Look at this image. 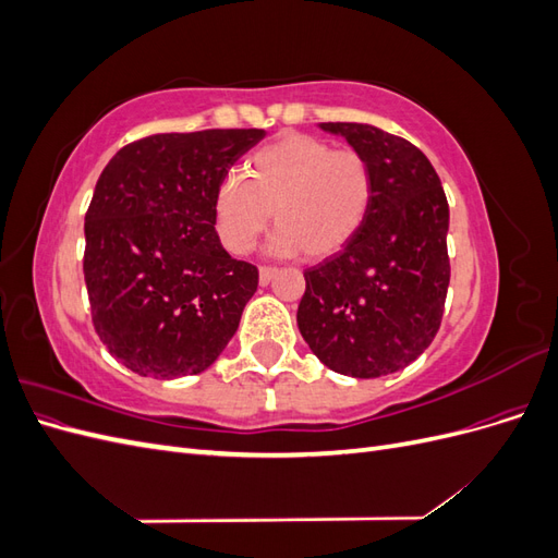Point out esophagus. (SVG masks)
I'll return each instance as SVG.
<instances>
[{
    "label": "esophagus",
    "mask_w": 558,
    "mask_h": 558,
    "mask_svg": "<svg viewBox=\"0 0 558 558\" xmlns=\"http://www.w3.org/2000/svg\"><path fill=\"white\" fill-rule=\"evenodd\" d=\"M258 277H260V286H267L269 281H272V279L277 277V269H275V267H260Z\"/></svg>",
    "instance_id": "obj_1"
}]
</instances>
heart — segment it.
<instances>
[{"label": "heart", "instance_id": "b5f03b06", "mask_svg": "<svg viewBox=\"0 0 558 558\" xmlns=\"http://www.w3.org/2000/svg\"><path fill=\"white\" fill-rule=\"evenodd\" d=\"M244 174L228 177L214 197L218 240L232 256L251 251L275 211L277 253L330 258L356 238L373 209L367 158L312 134H281L246 160Z\"/></svg>", "mask_w": 558, "mask_h": 558}]
</instances>
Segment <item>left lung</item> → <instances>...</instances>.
<instances>
[{"label": "left lung", "mask_w": 558, "mask_h": 558, "mask_svg": "<svg viewBox=\"0 0 558 558\" xmlns=\"http://www.w3.org/2000/svg\"><path fill=\"white\" fill-rule=\"evenodd\" d=\"M367 158L375 199L340 253L305 272L298 328L340 375L398 373L428 349L449 289V205L430 160L408 140L365 123H320Z\"/></svg>", "instance_id": "left-lung-1"}]
</instances>
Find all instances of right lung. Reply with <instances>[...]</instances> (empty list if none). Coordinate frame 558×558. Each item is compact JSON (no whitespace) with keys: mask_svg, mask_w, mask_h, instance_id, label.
I'll use <instances>...</instances> for the list:
<instances>
[{"mask_svg":"<svg viewBox=\"0 0 558 558\" xmlns=\"http://www.w3.org/2000/svg\"><path fill=\"white\" fill-rule=\"evenodd\" d=\"M263 137L256 128L150 134L99 174L83 253L93 326L140 377L197 375L238 332L258 269L221 246L214 197Z\"/></svg>","mask_w":558,"mask_h":558,"instance_id":"obj_1","label":"right lung"}]
</instances>
